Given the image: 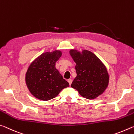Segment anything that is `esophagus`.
Listing matches in <instances>:
<instances>
[{
    "label": "esophagus",
    "mask_w": 134,
    "mask_h": 134,
    "mask_svg": "<svg viewBox=\"0 0 134 134\" xmlns=\"http://www.w3.org/2000/svg\"><path fill=\"white\" fill-rule=\"evenodd\" d=\"M68 82H69V85H71V84H72V80H71V79H69V80H68Z\"/></svg>",
    "instance_id": "1"
}]
</instances>
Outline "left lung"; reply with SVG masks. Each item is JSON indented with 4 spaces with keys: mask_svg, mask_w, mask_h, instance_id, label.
<instances>
[{
    "mask_svg": "<svg viewBox=\"0 0 134 134\" xmlns=\"http://www.w3.org/2000/svg\"><path fill=\"white\" fill-rule=\"evenodd\" d=\"M69 53L76 63V76L71 87L87 99L97 97L109 84L106 67L95 54L88 50H83L81 53L77 50H71Z\"/></svg>",
    "mask_w": 134,
    "mask_h": 134,
    "instance_id": "1",
    "label": "left lung"
}]
</instances>
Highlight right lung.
<instances>
[{
	"label": "right lung",
	"instance_id": "1",
	"mask_svg": "<svg viewBox=\"0 0 134 134\" xmlns=\"http://www.w3.org/2000/svg\"><path fill=\"white\" fill-rule=\"evenodd\" d=\"M62 52H46L36 58L26 73V84L30 93L40 100L47 101L56 97L62 90L69 87L55 68Z\"/></svg>",
	"mask_w": 134,
	"mask_h": 134
}]
</instances>
